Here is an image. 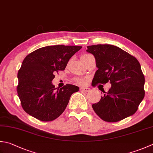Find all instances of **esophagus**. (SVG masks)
Here are the masks:
<instances>
[{"label":"esophagus","instance_id":"34e87169","mask_svg":"<svg viewBox=\"0 0 153 153\" xmlns=\"http://www.w3.org/2000/svg\"><path fill=\"white\" fill-rule=\"evenodd\" d=\"M81 90L84 91V92H88L90 91V88H81Z\"/></svg>","mask_w":153,"mask_h":153}]
</instances>
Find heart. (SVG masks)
<instances>
[{"instance_id": "heart-1", "label": "heart", "mask_w": 153, "mask_h": 153, "mask_svg": "<svg viewBox=\"0 0 153 153\" xmlns=\"http://www.w3.org/2000/svg\"><path fill=\"white\" fill-rule=\"evenodd\" d=\"M89 56H91V55L88 54V53H84V54H83L82 56H81V59L87 58V57H88ZM77 82L80 83V84L82 85V84H84V83H85V80L83 79H77Z\"/></svg>"}]
</instances>
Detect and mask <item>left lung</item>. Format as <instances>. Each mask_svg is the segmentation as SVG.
<instances>
[{"instance_id": "8db88e82", "label": "left lung", "mask_w": 153, "mask_h": 153, "mask_svg": "<svg viewBox=\"0 0 153 153\" xmlns=\"http://www.w3.org/2000/svg\"><path fill=\"white\" fill-rule=\"evenodd\" d=\"M95 57L97 70L92 85L110 82L94 111L105 121L117 122L135 113L145 96V77L139 61L120 48L110 44L87 47Z\"/></svg>"}]
</instances>
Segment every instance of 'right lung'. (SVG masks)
Instances as JSON below:
<instances>
[{
	"label": "right lung",
	"instance_id": "1",
	"mask_svg": "<svg viewBox=\"0 0 153 153\" xmlns=\"http://www.w3.org/2000/svg\"><path fill=\"white\" fill-rule=\"evenodd\" d=\"M77 46H50L27 56L18 72L17 92L22 108L42 121H51L64 111L71 95L79 87L67 84L55 88L52 80L58 70H64L68 61L82 48Z\"/></svg>",
	"mask_w": 153,
	"mask_h": 153
}]
</instances>
